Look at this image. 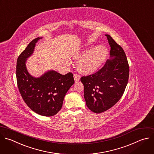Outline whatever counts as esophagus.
Returning a JSON list of instances; mask_svg holds the SVG:
<instances>
[{
  "mask_svg": "<svg viewBox=\"0 0 154 154\" xmlns=\"http://www.w3.org/2000/svg\"><path fill=\"white\" fill-rule=\"evenodd\" d=\"M74 80H75V82H79V80H80V75H79V74H75L74 75Z\"/></svg>",
  "mask_w": 154,
  "mask_h": 154,
  "instance_id": "1",
  "label": "esophagus"
}]
</instances>
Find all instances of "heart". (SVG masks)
Listing matches in <instances>:
<instances>
[{
	"mask_svg": "<svg viewBox=\"0 0 154 154\" xmlns=\"http://www.w3.org/2000/svg\"><path fill=\"white\" fill-rule=\"evenodd\" d=\"M85 52L80 51L75 54V57H80ZM108 54V49L104 45L94 47L85 54L78 61V68L83 73L89 74L97 71L104 63Z\"/></svg>",
	"mask_w": 154,
	"mask_h": 154,
	"instance_id": "heart-1",
	"label": "heart"
}]
</instances>
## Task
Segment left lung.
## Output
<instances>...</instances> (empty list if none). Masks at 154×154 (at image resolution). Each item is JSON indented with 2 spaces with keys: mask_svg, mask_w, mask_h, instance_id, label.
Wrapping results in <instances>:
<instances>
[{
  "mask_svg": "<svg viewBox=\"0 0 154 154\" xmlns=\"http://www.w3.org/2000/svg\"><path fill=\"white\" fill-rule=\"evenodd\" d=\"M110 59L94 74L82 77L88 108L99 114L112 107L123 95L128 84L129 67L123 48L109 35Z\"/></svg>",
  "mask_w": 154,
  "mask_h": 154,
  "instance_id": "1",
  "label": "left lung"
}]
</instances>
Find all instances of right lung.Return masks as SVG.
<instances>
[{"label":"right lung","mask_w":154,"mask_h":154,"mask_svg":"<svg viewBox=\"0 0 154 154\" xmlns=\"http://www.w3.org/2000/svg\"><path fill=\"white\" fill-rule=\"evenodd\" d=\"M42 38L32 40L19 56L16 77L19 92L27 106L40 116L51 117L61 109L64 97L74 80L71 72L62 75L48 70L38 77L29 73L26 61L32 55L37 42Z\"/></svg>","instance_id":"right-lung-1"}]
</instances>
